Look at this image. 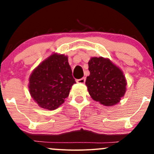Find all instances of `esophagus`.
Listing matches in <instances>:
<instances>
[{
  "mask_svg": "<svg viewBox=\"0 0 154 154\" xmlns=\"http://www.w3.org/2000/svg\"><path fill=\"white\" fill-rule=\"evenodd\" d=\"M77 82L81 83V84H84L85 82V77H82V78L77 79Z\"/></svg>",
  "mask_w": 154,
  "mask_h": 154,
  "instance_id": "34e87169",
  "label": "esophagus"
}]
</instances>
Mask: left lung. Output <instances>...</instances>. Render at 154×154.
Masks as SVG:
<instances>
[{
    "label": "left lung",
    "mask_w": 154,
    "mask_h": 154,
    "mask_svg": "<svg viewBox=\"0 0 154 154\" xmlns=\"http://www.w3.org/2000/svg\"><path fill=\"white\" fill-rule=\"evenodd\" d=\"M88 66L91 74L85 84L91 98L106 106L119 103L127 85L121 69L103 57L91 58Z\"/></svg>",
    "instance_id": "obj_1"
}]
</instances>
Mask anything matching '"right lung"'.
<instances>
[{
    "mask_svg": "<svg viewBox=\"0 0 154 154\" xmlns=\"http://www.w3.org/2000/svg\"><path fill=\"white\" fill-rule=\"evenodd\" d=\"M75 82L67 56L55 54L32 72L29 91L39 106L54 110L64 102Z\"/></svg>",
    "mask_w": 154,
    "mask_h": 154,
    "instance_id": "right-lung-1",
    "label": "right lung"
}]
</instances>
